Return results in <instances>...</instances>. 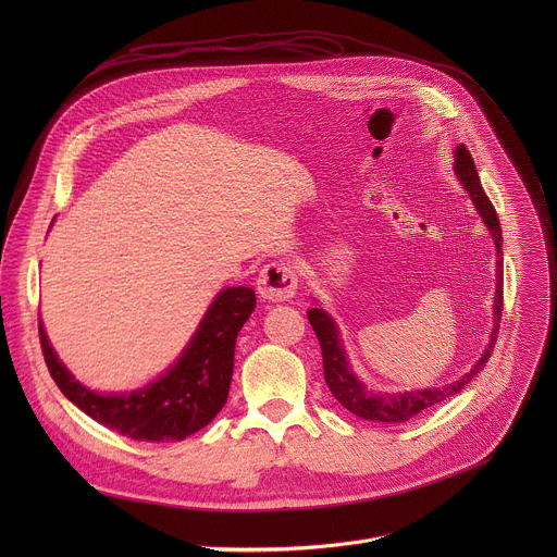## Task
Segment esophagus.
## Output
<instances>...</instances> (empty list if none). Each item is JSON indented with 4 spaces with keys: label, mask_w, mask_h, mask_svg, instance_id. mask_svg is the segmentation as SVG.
Listing matches in <instances>:
<instances>
[{
    "label": "esophagus",
    "mask_w": 557,
    "mask_h": 557,
    "mask_svg": "<svg viewBox=\"0 0 557 557\" xmlns=\"http://www.w3.org/2000/svg\"><path fill=\"white\" fill-rule=\"evenodd\" d=\"M297 275L290 262H271L260 271L258 293L269 301H288L295 295Z\"/></svg>",
    "instance_id": "esophagus-1"
}]
</instances>
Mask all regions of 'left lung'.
<instances>
[{"label": "left lung", "mask_w": 557, "mask_h": 557, "mask_svg": "<svg viewBox=\"0 0 557 557\" xmlns=\"http://www.w3.org/2000/svg\"><path fill=\"white\" fill-rule=\"evenodd\" d=\"M456 158H454V172L460 181V185L467 189V194L471 196L475 209L481 211L483 222L487 224L490 233L494 235L496 243V299H494V331L490 337V344L483 352V357L473 363V368H469V372H465L458 381L441 385V387H428V389H414V392H401V394H374L372 389H368L352 372L344 346L339 342V331L337 324L333 322V317L324 310V308H310L308 310V322L320 339L322 346V357H324V379L333 392L335 399L355 417L366 419V421H379V423H404L410 421L412 417L421 414L428 408H434L438 404H443L449 396L458 394L475 374H479L487 359L494 352L496 339H498V322L503 317V231H500V222L496 215V209L492 205V200L487 198L479 172H475L473 158L469 153V149L465 145L456 147Z\"/></svg>", "instance_id": "1"}]
</instances>
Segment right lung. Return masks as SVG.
Returning a JSON list of instances; mask_svg holds the SVG:
<instances>
[{"mask_svg":"<svg viewBox=\"0 0 557 557\" xmlns=\"http://www.w3.org/2000/svg\"><path fill=\"white\" fill-rule=\"evenodd\" d=\"M253 310V288H224L211 301L181 359L161 379L129 394L88 389L57 359L41 322L39 339L50 376L63 396L97 423L134 441H183L209 425L226 404L235 339Z\"/></svg>","mask_w":557,"mask_h":557,"instance_id":"obj_1","label":"right lung"}]
</instances>
